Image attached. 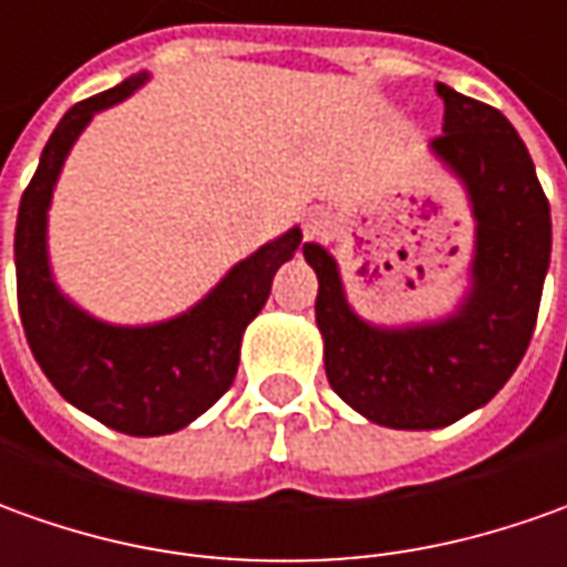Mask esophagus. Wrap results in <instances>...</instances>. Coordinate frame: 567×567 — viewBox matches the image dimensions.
<instances>
[{"label":"esophagus","instance_id":"obj_1","mask_svg":"<svg viewBox=\"0 0 567 567\" xmlns=\"http://www.w3.org/2000/svg\"><path fill=\"white\" fill-rule=\"evenodd\" d=\"M303 229H307V235H322L326 229H329V219H326L322 210H310V214H307V223H303Z\"/></svg>","mask_w":567,"mask_h":567}]
</instances>
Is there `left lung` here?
I'll list each match as a JSON object with an SVG mask.
<instances>
[{
  "mask_svg": "<svg viewBox=\"0 0 567 567\" xmlns=\"http://www.w3.org/2000/svg\"><path fill=\"white\" fill-rule=\"evenodd\" d=\"M444 133L434 154L460 176L475 214L472 288L441 322L379 329L350 310L338 264L303 245L316 269V326L332 391L384 429L460 422L512 379L537 326L553 251L549 202L525 142L496 107L437 83Z\"/></svg>",
  "mask_w": 567,
  "mask_h": 567,
  "instance_id": "8db88e82",
  "label": "left lung"
}]
</instances>
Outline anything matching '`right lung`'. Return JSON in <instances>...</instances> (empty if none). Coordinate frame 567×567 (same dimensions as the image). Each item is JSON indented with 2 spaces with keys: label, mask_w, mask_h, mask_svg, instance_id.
I'll return each mask as SVG.
<instances>
[{
  "label": "right lung",
  "mask_w": 567,
  "mask_h": 567,
  "mask_svg": "<svg viewBox=\"0 0 567 567\" xmlns=\"http://www.w3.org/2000/svg\"><path fill=\"white\" fill-rule=\"evenodd\" d=\"M148 73L99 92L61 117L42 148L40 167L18 207L14 272L18 310L27 344L45 379L76 410L133 437L186 429L229 391L238 372L241 332L264 310L276 269L291 260L300 229L235 264L226 279L188 313L154 326H107L73 307L55 288L45 251V214L61 164L92 114L117 105L142 86Z\"/></svg>",
  "instance_id": "obj_1"
}]
</instances>
